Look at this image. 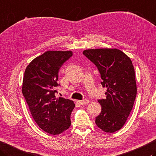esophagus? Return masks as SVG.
<instances>
[{
  "label": "esophagus",
  "mask_w": 156,
  "mask_h": 156,
  "mask_svg": "<svg viewBox=\"0 0 156 156\" xmlns=\"http://www.w3.org/2000/svg\"><path fill=\"white\" fill-rule=\"evenodd\" d=\"M89 102V101L88 99H84V100H82V101H78V103H80V105H86L87 103H88Z\"/></svg>",
  "instance_id": "1"
}]
</instances>
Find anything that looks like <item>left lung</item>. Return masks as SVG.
Listing matches in <instances>:
<instances>
[{"instance_id":"8db88e82","label":"left lung","mask_w":156,"mask_h":156,"mask_svg":"<svg viewBox=\"0 0 156 156\" xmlns=\"http://www.w3.org/2000/svg\"><path fill=\"white\" fill-rule=\"evenodd\" d=\"M97 66L107 88L106 99H99L101 112L95 123L106 133H114L122 128L132 110L136 95L135 69L132 61L117 48H96L83 51Z\"/></svg>"}]
</instances>
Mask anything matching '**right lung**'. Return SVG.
<instances>
[{"mask_svg":"<svg viewBox=\"0 0 156 156\" xmlns=\"http://www.w3.org/2000/svg\"><path fill=\"white\" fill-rule=\"evenodd\" d=\"M72 56L70 51H48L34 59L24 73L22 93L30 113L38 126L51 135L62 133L71 125L74 101L56 98L55 94L59 70Z\"/></svg>","mask_w":156,"mask_h":156,"instance_id":"1","label":"right lung"}]
</instances>
